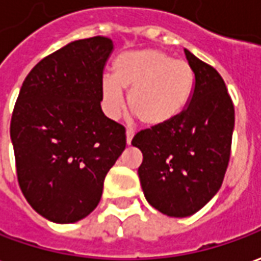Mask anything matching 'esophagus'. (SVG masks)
<instances>
[{"label": "esophagus", "mask_w": 261, "mask_h": 261, "mask_svg": "<svg viewBox=\"0 0 261 261\" xmlns=\"http://www.w3.org/2000/svg\"><path fill=\"white\" fill-rule=\"evenodd\" d=\"M133 137H134V131H133V130L125 131V140H127V144H128V145L131 144V140H133Z\"/></svg>", "instance_id": "obj_1"}]
</instances>
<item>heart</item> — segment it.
I'll use <instances>...</instances> for the list:
<instances>
[{
	"instance_id": "heart-1",
	"label": "heart",
	"mask_w": 261,
	"mask_h": 261,
	"mask_svg": "<svg viewBox=\"0 0 261 261\" xmlns=\"http://www.w3.org/2000/svg\"><path fill=\"white\" fill-rule=\"evenodd\" d=\"M194 89L191 65L154 48L118 55L113 63V76L106 74L101 80L107 113L117 117L123 110V90H128V110L148 127H160L178 117L187 109Z\"/></svg>"
}]
</instances>
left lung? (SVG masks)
Wrapping results in <instances>:
<instances>
[{"label":"left lung","instance_id":"obj_1","mask_svg":"<svg viewBox=\"0 0 261 261\" xmlns=\"http://www.w3.org/2000/svg\"><path fill=\"white\" fill-rule=\"evenodd\" d=\"M195 72L194 94L178 117L137 133L138 176L145 199L167 216L187 218L222 187L230 158L234 107L216 69L184 49Z\"/></svg>","mask_w":261,"mask_h":261}]
</instances>
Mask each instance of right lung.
<instances>
[{
	"instance_id": "1",
	"label": "right lung",
	"mask_w": 261,
	"mask_h": 261,
	"mask_svg": "<svg viewBox=\"0 0 261 261\" xmlns=\"http://www.w3.org/2000/svg\"><path fill=\"white\" fill-rule=\"evenodd\" d=\"M113 41L93 36L43 58L25 77L11 118L16 176L45 219L74 223L99 205L125 128L101 110V80Z\"/></svg>"
}]
</instances>
